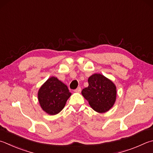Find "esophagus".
Wrapping results in <instances>:
<instances>
[{"mask_svg":"<svg viewBox=\"0 0 153 153\" xmlns=\"http://www.w3.org/2000/svg\"><path fill=\"white\" fill-rule=\"evenodd\" d=\"M81 90H82L81 88H80V87H78V88H77V89H76V90H75V91H76V92H77V93H79L80 91H81Z\"/></svg>","mask_w":153,"mask_h":153,"instance_id":"obj_1","label":"esophagus"}]
</instances>
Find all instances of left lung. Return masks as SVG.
Here are the masks:
<instances>
[{
    "label": "left lung",
    "mask_w": 153,
    "mask_h": 153,
    "mask_svg": "<svg viewBox=\"0 0 153 153\" xmlns=\"http://www.w3.org/2000/svg\"><path fill=\"white\" fill-rule=\"evenodd\" d=\"M89 85L82 91L83 96L97 112L104 113L114 104L116 88L114 84L100 74H93L88 78Z\"/></svg>",
    "instance_id": "left-lung-1"
}]
</instances>
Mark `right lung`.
<instances>
[{"label": "right lung", "mask_w": 153, "mask_h": 153, "mask_svg": "<svg viewBox=\"0 0 153 153\" xmlns=\"http://www.w3.org/2000/svg\"><path fill=\"white\" fill-rule=\"evenodd\" d=\"M71 95L67 85L57 77H51L39 90L38 100L45 112L55 115L63 110Z\"/></svg>", "instance_id": "add662e5"}]
</instances>
